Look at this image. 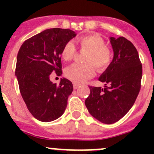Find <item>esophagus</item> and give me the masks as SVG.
I'll list each match as a JSON object with an SVG mask.
<instances>
[{"mask_svg": "<svg viewBox=\"0 0 154 154\" xmlns=\"http://www.w3.org/2000/svg\"><path fill=\"white\" fill-rule=\"evenodd\" d=\"M73 87H74V89H77L79 87L78 84H76V83H73Z\"/></svg>", "mask_w": 154, "mask_h": 154, "instance_id": "esophagus-1", "label": "esophagus"}]
</instances>
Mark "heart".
I'll return each instance as SVG.
<instances>
[{"label":"heart","mask_w":154,"mask_h":154,"mask_svg":"<svg viewBox=\"0 0 154 154\" xmlns=\"http://www.w3.org/2000/svg\"><path fill=\"white\" fill-rule=\"evenodd\" d=\"M82 51L87 52L84 57L86 64L71 65L66 70L68 79L76 83H84L94 75V68L98 72H103L110 65L112 59V52L105 45L103 38L97 35H84L77 39ZM62 57L65 61H71L76 54V48L71 42L66 43L62 50Z\"/></svg>","instance_id":"1"}]
</instances>
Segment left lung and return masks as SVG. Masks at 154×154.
Returning a JSON list of instances; mask_svg holds the SVG:
<instances>
[{"label":"left lung","instance_id":"1","mask_svg":"<svg viewBox=\"0 0 154 154\" xmlns=\"http://www.w3.org/2000/svg\"><path fill=\"white\" fill-rule=\"evenodd\" d=\"M114 56L98 80L104 88L89 86L85 104L90 114L103 124L120 120L134 104L141 88L142 66L133 43L125 38L110 37Z\"/></svg>","mask_w":154,"mask_h":154}]
</instances>
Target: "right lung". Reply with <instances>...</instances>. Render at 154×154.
I'll list each match as a JSON object with an SVG mask.
<instances>
[{
    "label": "right lung",
    "mask_w": 154,
    "mask_h": 154,
    "mask_svg": "<svg viewBox=\"0 0 154 154\" xmlns=\"http://www.w3.org/2000/svg\"><path fill=\"white\" fill-rule=\"evenodd\" d=\"M76 35L69 29H48L26 40L18 51L15 75L20 92L29 112L40 122L56 120L67 106L72 83L61 78L57 85L50 77L52 72L63 74L62 50Z\"/></svg>",
    "instance_id": "obj_1"
}]
</instances>
